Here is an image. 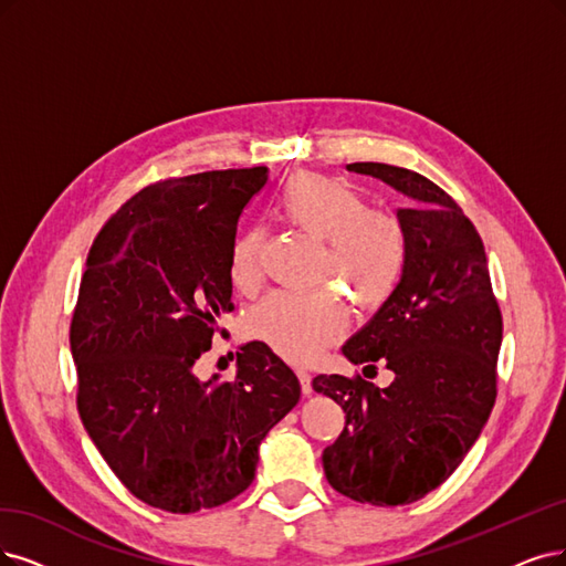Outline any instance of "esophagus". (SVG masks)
<instances>
[{
  "label": "esophagus",
  "mask_w": 566,
  "mask_h": 566,
  "mask_svg": "<svg viewBox=\"0 0 566 566\" xmlns=\"http://www.w3.org/2000/svg\"><path fill=\"white\" fill-rule=\"evenodd\" d=\"M298 380H301V391L305 396H310L312 394V375L305 370H298Z\"/></svg>",
  "instance_id": "esophagus-1"
}]
</instances>
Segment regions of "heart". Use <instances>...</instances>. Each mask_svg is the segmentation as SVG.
I'll return each instance as SVG.
<instances>
[{
	"label": "heart",
	"mask_w": 566,
	"mask_h": 566,
	"mask_svg": "<svg viewBox=\"0 0 566 566\" xmlns=\"http://www.w3.org/2000/svg\"><path fill=\"white\" fill-rule=\"evenodd\" d=\"M275 214L312 240L324 242L319 282L336 284L361 310L382 305L401 280L406 233L401 221L382 209H368L361 193L340 179L315 172L289 177L275 198ZM263 233L249 228L228 254V280L240 294H254L263 282ZM347 328V307L336 291L315 294L275 291L247 312L249 338L268 345L294 364H310Z\"/></svg>",
	"instance_id": "heart-1"
}]
</instances>
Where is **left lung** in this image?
I'll return each mask as SVG.
<instances>
[{"instance_id":"1","label":"left lung","mask_w":566,"mask_h":566,"mask_svg":"<svg viewBox=\"0 0 566 566\" xmlns=\"http://www.w3.org/2000/svg\"><path fill=\"white\" fill-rule=\"evenodd\" d=\"M406 196L401 280L343 345L352 364L382 361L394 382L317 375L312 389L345 410V429L322 454L333 490L375 506H403L452 475L496 399L501 312L485 247L443 188L406 167L352 163ZM368 368V366H366Z\"/></svg>"}]
</instances>
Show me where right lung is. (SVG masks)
<instances>
[{
  "instance_id": "obj_1",
  "label": "right lung",
  "mask_w": 566,
  "mask_h": 566,
  "mask_svg": "<svg viewBox=\"0 0 566 566\" xmlns=\"http://www.w3.org/2000/svg\"><path fill=\"white\" fill-rule=\"evenodd\" d=\"M268 167L146 186L95 238L72 317L78 415L104 462L144 504L214 509L256 475L265 433L301 399L268 345L238 352L235 378L196 375L233 312L228 254Z\"/></svg>"
}]
</instances>
